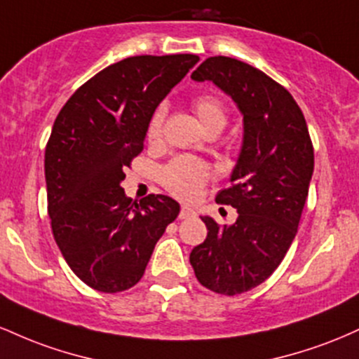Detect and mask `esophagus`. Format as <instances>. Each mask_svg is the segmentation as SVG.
I'll list each match as a JSON object with an SVG mask.
<instances>
[{
  "instance_id": "1",
  "label": "esophagus",
  "mask_w": 359,
  "mask_h": 359,
  "mask_svg": "<svg viewBox=\"0 0 359 359\" xmlns=\"http://www.w3.org/2000/svg\"><path fill=\"white\" fill-rule=\"evenodd\" d=\"M192 216H196V211H194L192 208H189V205H182V208H180V212H179L180 219H187V217H192Z\"/></svg>"
}]
</instances>
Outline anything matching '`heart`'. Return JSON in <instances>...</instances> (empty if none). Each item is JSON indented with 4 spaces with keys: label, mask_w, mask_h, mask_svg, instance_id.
<instances>
[{
    "label": "heart",
    "mask_w": 359,
    "mask_h": 359,
    "mask_svg": "<svg viewBox=\"0 0 359 359\" xmlns=\"http://www.w3.org/2000/svg\"><path fill=\"white\" fill-rule=\"evenodd\" d=\"M192 108L209 133L221 131L228 121V109H226L224 102L214 94L196 96L192 100ZM165 114V106H158L154 111L147 126L148 142L156 143L162 140ZM211 179L212 168L203 160L189 155L177 156L160 170V182L172 196L180 197V199H196Z\"/></svg>",
    "instance_id": "1"
}]
</instances>
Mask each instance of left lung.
Wrapping results in <instances>:
<instances>
[{"mask_svg": "<svg viewBox=\"0 0 359 359\" xmlns=\"http://www.w3.org/2000/svg\"><path fill=\"white\" fill-rule=\"evenodd\" d=\"M191 77L212 81L243 114L231 187L216 196V203L236 209L238 219L221 228L212 217H201L208 238L191 253L201 285L238 295L265 282L290 248L314 172V147L292 94L253 65L209 57Z\"/></svg>", "mask_w": 359, "mask_h": 359, "instance_id": "8db88e82", "label": "left lung"}]
</instances>
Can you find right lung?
<instances>
[{
    "label": "right lung",
    "mask_w": 359,
    "mask_h": 359,
    "mask_svg": "<svg viewBox=\"0 0 359 359\" xmlns=\"http://www.w3.org/2000/svg\"><path fill=\"white\" fill-rule=\"evenodd\" d=\"M197 62L192 53L128 57L84 82L57 114L45 147L52 233L71 270L94 290L137 285L179 216V203L162 194L133 203L121 180L142 154L156 106Z\"/></svg>",
    "instance_id": "1"
}]
</instances>
